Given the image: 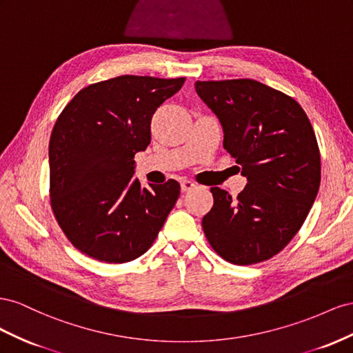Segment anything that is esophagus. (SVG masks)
I'll list each match as a JSON object with an SVG mask.
<instances>
[{
    "instance_id": "34e87169",
    "label": "esophagus",
    "mask_w": 353,
    "mask_h": 353,
    "mask_svg": "<svg viewBox=\"0 0 353 353\" xmlns=\"http://www.w3.org/2000/svg\"><path fill=\"white\" fill-rule=\"evenodd\" d=\"M180 186H182V192H188V190L195 188V183L192 182V180L185 179V180H182V182H180Z\"/></svg>"
}]
</instances>
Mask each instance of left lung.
<instances>
[{"mask_svg": "<svg viewBox=\"0 0 353 353\" xmlns=\"http://www.w3.org/2000/svg\"><path fill=\"white\" fill-rule=\"evenodd\" d=\"M196 94L223 128V148L247 186L235 199L211 188L214 205L203 229L216 253L234 265L278 254L306 220L321 183L310 121L293 97L254 79L196 81Z\"/></svg>", "mask_w": 353, "mask_h": 353, "instance_id": "1", "label": "left lung"}]
</instances>
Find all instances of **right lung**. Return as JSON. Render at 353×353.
Returning <instances> with one entry per match:
<instances>
[{
    "label": "right lung",
    "instance_id": "1",
    "mask_svg": "<svg viewBox=\"0 0 353 353\" xmlns=\"http://www.w3.org/2000/svg\"><path fill=\"white\" fill-rule=\"evenodd\" d=\"M185 78L121 75L83 88L50 137V199L81 253L106 263L142 256L180 195V185L140 188L134 155L150 143V119Z\"/></svg>",
    "mask_w": 353,
    "mask_h": 353
}]
</instances>
